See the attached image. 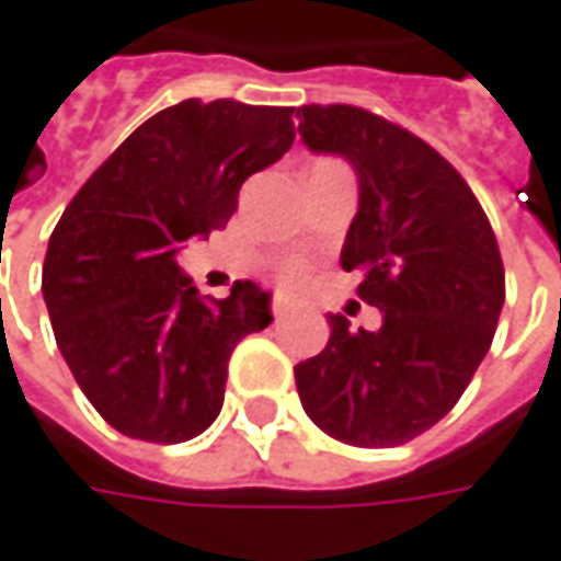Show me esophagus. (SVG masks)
I'll use <instances>...</instances> for the list:
<instances>
[{
	"label": "esophagus",
	"instance_id": "esophagus-1",
	"mask_svg": "<svg viewBox=\"0 0 561 561\" xmlns=\"http://www.w3.org/2000/svg\"><path fill=\"white\" fill-rule=\"evenodd\" d=\"M291 301H288V298H276V301H273V317H276V320H282V317H285V313H288V310H291Z\"/></svg>",
	"mask_w": 561,
	"mask_h": 561
}]
</instances>
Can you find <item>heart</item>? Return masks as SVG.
Wrapping results in <instances>:
<instances>
[{
  "label": "heart",
  "instance_id": "b5f03b06",
  "mask_svg": "<svg viewBox=\"0 0 561 561\" xmlns=\"http://www.w3.org/2000/svg\"><path fill=\"white\" fill-rule=\"evenodd\" d=\"M301 279V266H291L288 273H285V282H298Z\"/></svg>",
  "mask_w": 561,
  "mask_h": 561
}]
</instances>
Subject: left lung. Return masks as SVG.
<instances>
[{
	"label": "left lung",
	"mask_w": 561,
	"mask_h": 561,
	"mask_svg": "<svg viewBox=\"0 0 561 561\" xmlns=\"http://www.w3.org/2000/svg\"><path fill=\"white\" fill-rule=\"evenodd\" d=\"M313 153L352 162L357 213L342 270L382 310L377 332L329 313V342L295 367L323 433L389 449L443 421L490 352L505 301L500 244L474 191L430 144L357 106H301Z\"/></svg>",
	"instance_id": "8db88e82"
}]
</instances>
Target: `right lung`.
I'll list each match as a JSON object with an SVG mask.
<instances>
[{
  "label": "right lung",
  "instance_id": "right-lung-1",
  "mask_svg": "<svg viewBox=\"0 0 561 561\" xmlns=\"http://www.w3.org/2000/svg\"><path fill=\"white\" fill-rule=\"evenodd\" d=\"M291 106L184 100L157 112L75 194L43 260L56 345L118 433L184 443L226 399L234 345L273 323L270 291L204 298L175 254L226 229L238 191L295 140Z\"/></svg>",
  "mask_w": 561,
  "mask_h": 561
}]
</instances>
